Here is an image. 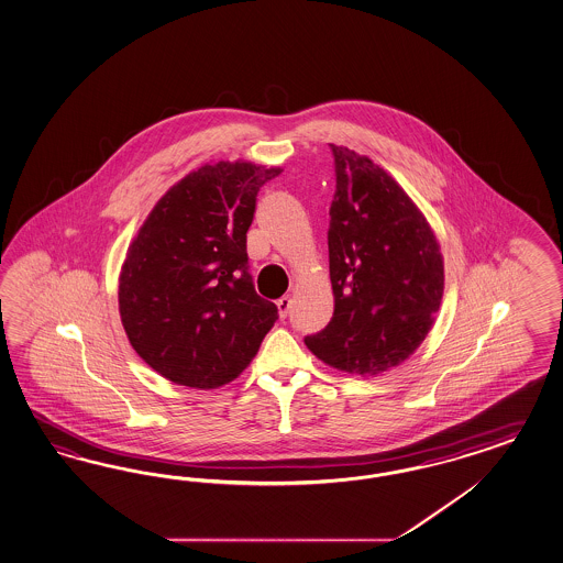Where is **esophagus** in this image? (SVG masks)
Instances as JSON below:
<instances>
[{
	"instance_id": "34e87169",
	"label": "esophagus",
	"mask_w": 563,
	"mask_h": 563,
	"mask_svg": "<svg viewBox=\"0 0 563 563\" xmlns=\"http://www.w3.org/2000/svg\"><path fill=\"white\" fill-rule=\"evenodd\" d=\"M289 306H291V300H289L288 296H284V298L277 300V310H279V318H282V320L288 318Z\"/></svg>"
}]
</instances>
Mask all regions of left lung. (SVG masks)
I'll return each instance as SVG.
<instances>
[{"label": "left lung", "mask_w": 563, "mask_h": 563, "mask_svg": "<svg viewBox=\"0 0 563 563\" xmlns=\"http://www.w3.org/2000/svg\"><path fill=\"white\" fill-rule=\"evenodd\" d=\"M331 151L334 312L303 343L341 372L377 375L408 360L431 331L445 286L443 255L427 218L391 175L346 146Z\"/></svg>", "instance_id": "left-lung-1"}]
</instances>
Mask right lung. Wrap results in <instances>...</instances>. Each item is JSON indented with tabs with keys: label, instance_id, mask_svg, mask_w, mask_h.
<instances>
[{
	"label": "right lung",
	"instance_id": "obj_1",
	"mask_svg": "<svg viewBox=\"0 0 563 563\" xmlns=\"http://www.w3.org/2000/svg\"><path fill=\"white\" fill-rule=\"evenodd\" d=\"M279 167L218 161L169 189L120 272L118 308L148 367L188 388L224 386L257 355L277 306L253 286L246 231Z\"/></svg>",
	"mask_w": 563,
	"mask_h": 563
}]
</instances>
